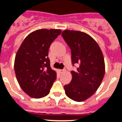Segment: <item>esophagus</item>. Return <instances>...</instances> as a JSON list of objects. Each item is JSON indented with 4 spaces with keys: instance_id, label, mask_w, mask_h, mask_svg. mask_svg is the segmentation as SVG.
Returning <instances> with one entry per match:
<instances>
[{
    "instance_id": "esophagus-1",
    "label": "esophagus",
    "mask_w": 122,
    "mask_h": 122,
    "mask_svg": "<svg viewBox=\"0 0 122 122\" xmlns=\"http://www.w3.org/2000/svg\"><path fill=\"white\" fill-rule=\"evenodd\" d=\"M64 72H66V69H60V73H64Z\"/></svg>"
}]
</instances>
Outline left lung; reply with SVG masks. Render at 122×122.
<instances>
[{
	"instance_id": "left-lung-1",
	"label": "left lung",
	"mask_w": 122,
	"mask_h": 122,
	"mask_svg": "<svg viewBox=\"0 0 122 122\" xmlns=\"http://www.w3.org/2000/svg\"><path fill=\"white\" fill-rule=\"evenodd\" d=\"M62 36L71 49L72 64L79 66L76 71H71V82L64 86L66 95L74 101H84L95 93L103 80V53L97 42L86 33L65 30Z\"/></svg>"
}]
</instances>
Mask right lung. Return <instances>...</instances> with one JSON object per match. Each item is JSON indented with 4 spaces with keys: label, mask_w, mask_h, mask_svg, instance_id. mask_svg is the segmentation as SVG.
Wrapping results in <instances>:
<instances>
[{
    "label": "right lung",
    "mask_w": 122,
    "mask_h": 122,
    "mask_svg": "<svg viewBox=\"0 0 122 122\" xmlns=\"http://www.w3.org/2000/svg\"><path fill=\"white\" fill-rule=\"evenodd\" d=\"M61 32L53 29L36 30L25 37L16 53V79L22 89L32 98L47 96L56 78V73L50 67L48 51Z\"/></svg>",
    "instance_id": "right-lung-1"
}]
</instances>
